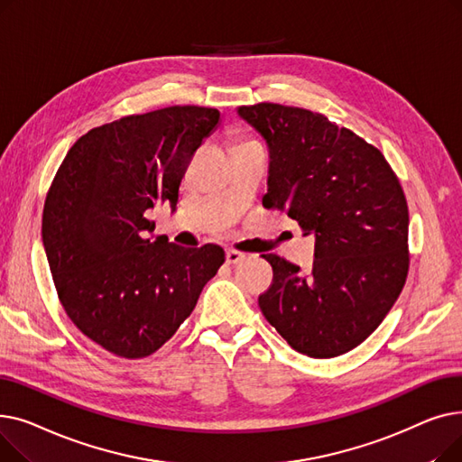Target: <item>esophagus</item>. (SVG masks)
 <instances>
[{"label": "esophagus", "instance_id": "esophagus-1", "mask_svg": "<svg viewBox=\"0 0 462 462\" xmlns=\"http://www.w3.org/2000/svg\"><path fill=\"white\" fill-rule=\"evenodd\" d=\"M244 258H245V253H239L236 249H226V262L228 263H239Z\"/></svg>", "mask_w": 462, "mask_h": 462}]
</instances>
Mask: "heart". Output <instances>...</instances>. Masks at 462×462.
I'll return each mask as SVG.
<instances>
[{
	"mask_svg": "<svg viewBox=\"0 0 462 462\" xmlns=\"http://www.w3.org/2000/svg\"><path fill=\"white\" fill-rule=\"evenodd\" d=\"M254 145H260L256 140L253 138H241L237 143V150H245V148H254Z\"/></svg>",
	"mask_w": 462,
	"mask_h": 462,
	"instance_id": "obj_1",
	"label": "heart"
}]
</instances>
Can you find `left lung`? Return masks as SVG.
<instances>
[{
    "label": "left lung",
    "instance_id": "obj_1",
    "mask_svg": "<svg viewBox=\"0 0 462 462\" xmlns=\"http://www.w3.org/2000/svg\"><path fill=\"white\" fill-rule=\"evenodd\" d=\"M237 114L270 148L262 204L314 236L312 272L277 254L260 310L309 357L350 352L382 324L408 277V204L382 152L324 114L258 103Z\"/></svg>",
    "mask_w": 462,
    "mask_h": 462
}]
</instances>
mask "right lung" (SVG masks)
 I'll list each match as a JSON object with an SVG mask.
<instances>
[{
  "label": "right lung",
  "instance_id": "obj_1",
  "mask_svg": "<svg viewBox=\"0 0 462 462\" xmlns=\"http://www.w3.org/2000/svg\"><path fill=\"white\" fill-rule=\"evenodd\" d=\"M217 108L178 105L95 127L69 150L48 189L42 244L67 317L125 357L157 352L225 262L218 245L185 249L145 211L176 208L185 170L218 124Z\"/></svg>",
  "mask_w": 462,
  "mask_h": 462
}]
</instances>
